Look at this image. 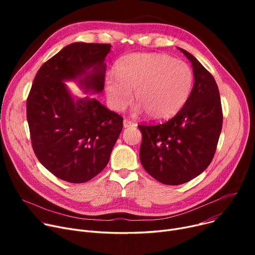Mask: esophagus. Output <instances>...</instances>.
Returning a JSON list of instances; mask_svg holds the SVG:
<instances>
[{
    "label": "esophagus",
    "mask_w": 255,
    "mask_h": 255,
    "mask_svg": "<svg viewBox=\"0 0 255 255\" xmlns=\"http://www.w3.org/2000/svg\"><path fill=\"white\" fill-rule=\"evenodd\" d=\"M133 125H134V123H133L132 121H130V120L125 119V120L123 121V126H124V128H128V127L133 126Z\"/></svg>",
    "instance_id": "obj_1"
}]
</instances>
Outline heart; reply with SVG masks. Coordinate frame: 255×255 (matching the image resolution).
<instances>
[{
	"instance_id": "heart-1",
	"label": "heart",
	"mask_w": 255,
	"mask_h": 255,
	"mask_svg": "<svg viewBox=\"0 0 255 255\" xmlns=\"http://www.w3.org/2000/svg\"><path fill=\"white\" fill-rule=\"evenodd\" d=\"M192 85L193 73L187 63L162 53L134 52L117 61L115 76L105 78L104 89L115 110L125 109L133 91L135 112L143 111L149 119L161 121L182 109Z\"/></svg>"
}]
</instances>
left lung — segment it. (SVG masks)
Returning <instances> with one entry per match:
<instances>
[{"instance_id": "left-lung-1", "label": "left lung", "mask_w": 255, "mask_h": 255, "mask_svg": "<svg viewBox=\"0 0 255 255\" xmlns=\"http://www.w3.org/2000/svg\"><path fill=\"white\" fill-rule=\"evenodd\" d=\"M193 67L194 84L180 112L165 123L139 125L140 162L165 185H180L200 175L216 152L222 129L219 90L212 74L191 53L179 48Z\"/></svg>"}]
</instances>
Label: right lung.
Here are the masks:
<instances>
[{"label": "right lung", "instance_id": "1", "mask_svg": "<svg viewBox=\"0 0 255 255\" xmlns=\"http://www.w3.org/2000/svg\"><path fill=\"white\" fill-rule=\"evenodd\" d=\"M111 47L85 42L65 46L40 67L26 99L34 153L66 182L85 183L97 176L122 131V117L95 98H73L64 83L77 80L85 92H102Z\"/></svg>", "mask_w": 255, "mask_h": 255}]
</instances>
